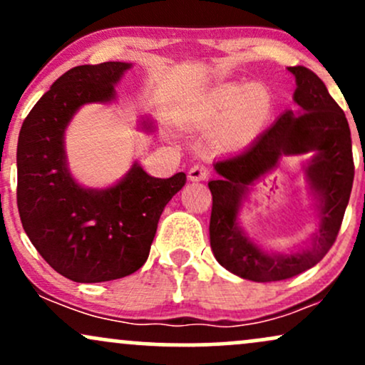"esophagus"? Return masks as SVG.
<instances>
[{
  "label": "esophagus",
  "mask_w": 365,
  "mask_h": 365,
  "mask_svg": "<svg viewBox=\"0 0 365 365\" xmlns=\"http://www.w3.org/2000/svg\"><path fill=\"white\" fill-rule=\"evenodd\" d=\"M209 177V168L204 165H194L188 171V178L192 180V182H202V180H206Z\"/></svg>",
  "instance_id": "1"
}]
</instances>
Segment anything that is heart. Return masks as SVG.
<instances>
[{"label":"heart","instance_id":"1","mask_svg":"<svg viewBox=\"0 0 365 365\" xmlns=\"http://www.w3.org/2000/svg\"><path fill=\"white\" fill-rule=\"evenodd\" d=\"M274 99L261 83L225 82L209 89L195 108L199 125L221 123L220 139L225 145H242L252 140L273 113Z\"/></svg>","mask_w":365,"mask_h":365}]
</instances>
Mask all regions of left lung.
I'll list each match as a JSON object with an SVG mask.
<instances>
[{"mask_svg":"<svg viewBox=\"0 0 365 365\" xmlns=\"http://www.w3.org/2000/svg\"><path fill=\"white\" fill-rule=\"evenodd\" d=\"M288 72L295 75L297 110L284 111L245 150L216 161L220 177L207 183L212 194L209 237L216 261L230 273L259 283L304 273L328 254L340 232L355 173L345 113L311 70L288 66ZM304 153L313 154L304 169L317 200L320 228L305 250L266 253L240 228V209L254 179L272 169L279 157Z\"/></svg>","mask_w":365,"mask_h":365,"instance_id":"1","label":"left lung"}]
</instances>
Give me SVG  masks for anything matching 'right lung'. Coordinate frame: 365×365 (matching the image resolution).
<instances>
[{
  "instance_id": "1",
  "label": "right lung",
  "mask_w": 365,
  "mask_h": 365,
  "mask_svg": "<svg viewBox=\"0 0 365 365\" xmlns=\"http://www.w3.org/2000/svg\"><path fill=\"white\" fill-rule=\"evenodd\" d=\"M132 63L81 65L63 73L24 120L16 145V206L37 252L77 283L135 273L148 261L163 209L185 185V173L154 178L133 163L108 188L75 182L65 130L83 104L115 101V86Z\"/></svg>"
}]
</instances>
